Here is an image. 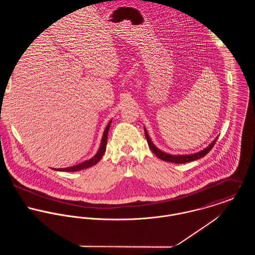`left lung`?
I'll use <instances>...</instances> for the list:
<instances>
[{"label": "left lung", "instance_id": "1", "mask_svg": "<svg viewBox=\"0 0 255 255\" xmlns=\"http://www.w3.org/2000/svg\"><path fill=\"white\" fill-rule=\"evenodd\" d=\"M144 132H145L146 139H147L148 145L150 147V149L152 150V152L159 159H161L163 161H166V162H170V163H176V164H184V163L191 162V161H194V160H197V159H200V158L204 157L207 153H209V151L213 148L216 140L218 139V137H216L211 142V144H209L206 148H204L203 150H201V151H199L197 153L188 154V155H172V154H168V153H165V152L161 151L160 149H158L156 146L153 144V142L151 141V139H150V137L148 135V132H147L146 128H144Z\"/></svg>", "mask_w": 255, "mask_h": 255}]
</instances>
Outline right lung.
Masks as SVG:
<instances>
[{
	"label": "right lung",
	"instance_id": "1",
	"mask_svg": "<svg viewBox=\"0 0 255 255\" xmlns=\"http://www.w3.org/2000/svg\"><path fill=\"white\" fill-rule=\"evenodd\" d=\"M111 123L112 121H110L109 124L107 125L105 130H104V133H103V137H102V141H101V145L100 148L98 150V152L94 155V157H92L91 159L89 160H86L78 165H75L73 167H69V168H63V169H54L56 171H62V172H76V171H80V170H83V169H86V168H90L92 166H94L95 164H97L102 156L104 155L105 151H106V146H107V139H108V132H109L110 126H111Z\"/></svg>",
	"mask_w": 255,
	"mask_h": 255
}]
</instances>
